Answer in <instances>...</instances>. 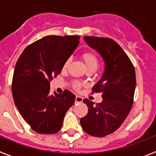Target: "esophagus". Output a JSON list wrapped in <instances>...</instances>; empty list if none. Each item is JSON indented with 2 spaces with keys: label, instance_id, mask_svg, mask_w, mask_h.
<instances>
[{
  "label": "esophagus",
  "instance_id": "1",
  "mask_svg": "<svg viewBox=\"0 0 156 156\" xmlns=\"http://www.w3.org/2000/svg\"><path fill=\"white\" fill-rule=\"evenodd\" d=\"M83 97H81V96H76L75 97V103H82L83 102Z\"/></svg>",
  "mask_w": 156,
  "mask_h": 156
}]
</instances>
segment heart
Masks as SVG:
<instances>
[{"mask_svg":"<svg viewBox=\"0 0 156 156\" xmlns=\"http://www.w3.org/2000/svg\"><path fill=\"white\" fill-rule=\"evenodd\" d=\"M82 59H83L84 65H85L86 68H87V70L93 69V70L95 71L97 69L98 66H99V59H98L95 54H94L91 52H83L82 54ZM69 64V60H67L65 62V64H64V69H66L68 67ZM71 86H72V87L74 90H78L81 87V83L78 82V81H73V83H71Z\"/></svg>","mask_w":156,"mask_h":156,"instance_id":"obj_1","label":"heart"}]
</instances>
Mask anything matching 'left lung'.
<instances>
[{"instance_id":"left-lung-1","label":"left lung","mask_w":156,"mask_h":156,"mask_svg":"<svg viewBox=\"0 0 156 156\" xmlns=\"http://www.w3.org/2000/svg\"><path fill=\"white\" fill-rule=\"evenodd\" d=\"M84 40L102 56L105 68L92 88L93 93H101L103 101L95 104L83 100L88 112L80 123L86 133L100 138L120 128L129 113L135 90V70L130 59L113 40L95 36H85Z\"/></svg>"}]
</instances>
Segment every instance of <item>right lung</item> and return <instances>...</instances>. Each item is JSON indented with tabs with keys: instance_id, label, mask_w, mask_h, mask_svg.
<instances>
[{
	"instance_id": "1",
	"label": "right lung",
	"mask_w": 156,
	"mask_h": 156,
	"mask_svg": "<svg viewBox=\"0 0 156 156\" xmlns=\"http://www.w3.org/2000/svg\"><path fill=\"white\" fill-rule=\"evenodd\" d=\"M79 44L77 35H48L26 48L16 63L12 93L27 123L39 133L52 134L61 129L65 115L74 103L69 90L50 93V82Z\"/></svg>"
}]
</instances>
